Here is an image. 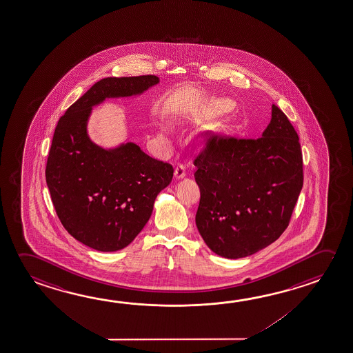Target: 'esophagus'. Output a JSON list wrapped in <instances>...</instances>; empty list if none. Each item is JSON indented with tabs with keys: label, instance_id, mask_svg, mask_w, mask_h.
I'll return each mask as SVG.
<instances>
[{
	"label": "esophagus",
	"instance_id": "obj_1",
	"mask_svg": "<svg viewBox=\"0 0 353 353\" xmlns=\"http://www.w3.org/2000/svg\"><path fill=\"white\" fill-rule=\"evenodd\" d=\"M185 176V168L183 165H179L174 168V179H182Z\"/></svg>",
	"mask_w": 353,
	"mask_h": 353
}]
</instances>
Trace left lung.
Segmentation results:
<instances>
[{
	"mask_svg": "<svg viewBox=\"0 0 353 353\" xmlns=\"http://www.w3.org/2000/svg\"><path fill=\"white\" fill-rule=\"evenodd\" d=\"M194 166L196 225L214 254L246 257L283 234L303 187V157L299 137L277 105L261 138L213 137Z\"/></svg>",
	"mask_w": 353,
	"mask_h": 353,
	"instance_id": "8db88e82",
	"label": "left lung"
}]
</instances>
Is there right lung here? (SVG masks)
<instances>
[{
    "instance_id": "add662e5",
    "label": "right lung",
    "mask_w": 353,
    "mask_h": 353,
    "mask_svg": "<svg viewBox=\"0 0 353 353\" xmlns=\"http://www.w3.org/2000/svg\"><path fill=\"white\" fill-rule=\"evenodd\" d=\"M160 82L154 75L107 77L96 82L58 121L46 179L59 219L71 236L91 249L127 248L150 219L157 194L174 168L128 141L104 149L93 143L87 124L94 105L132 97Z\"/></svg>"
}]
</instances>
